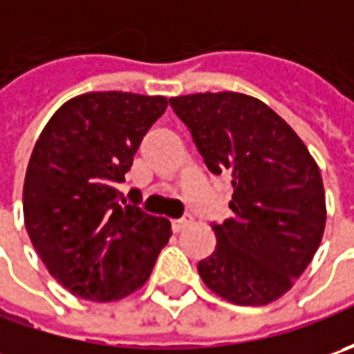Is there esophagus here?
Returning a JSON list of instances; mask_svg holds the SVG:
<instances>
[{
	"mask_svg": "<svg viewBox=\"0 0 354 354\" xmlns=\"http://www.w3.org/2000/svg\"><path fill=\"white\" fill-rule=\"evenodd\" d=\"M191 225V216H185V218H179V221H171V228L173 232H181L185 226Z\"/></svg>",
	"mask_w": 354,
	"mask_h": 354,
	"instance_id": "obj_1",
	"label": "esophagus"
}]
</instances>
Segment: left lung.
<instances>
[{
    "mask_svg": "<svg viewBox=\"0 0 354 354\" xmlns=\"http://www.w3.org/2000/svg\"><path fill=\"white\" fill-rule=\"evenodd\" d=\"M211 173L232 175V216L197 266L236 306H268L304 274L325 230V189L306 143L262 100L240 92L169 98Z\"/></svg>",
    "mask_w": 354,
    "mask_h": 354,
    "instance_id": "8db88e82",
    "label": "left lung"
}]
</instances>
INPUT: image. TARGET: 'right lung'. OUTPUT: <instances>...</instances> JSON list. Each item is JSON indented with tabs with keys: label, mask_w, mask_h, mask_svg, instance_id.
<instances>
[{
	"label": "right lung",
	"mask_w": 354,
	"mask_h": 354,
	"mask_svg": "<svg viewBox=\"0 0 354 354\" xmlns=\"http://www.w3.org/2000/svg\"><path fill=\"white\" fill-rule=\"evenodd\" d=\"M165 96L88 92L53 114L23 185L25 228L48 274L90 301L122 299L147 281L171 236L167 218L126 198L124 183Z\"/></svg>",
	"instance_id": "1"
}]
</instances>
